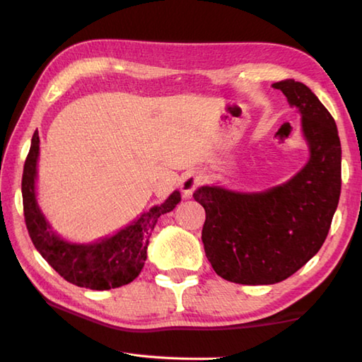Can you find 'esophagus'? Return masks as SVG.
<instances>
[{
    "label": "esophagus",
    "mask_w": 362,
    "mask_h": 362,
    "mask_svg": "<svg viewBox=\"0 0 362 362\" xmlns=\"http://www.w3.org/2000/svg\"><path fill=\"white\" fill-rule=\"evenodd\" d=\"M204 182V177L201 175V173L197 171H188L182 175V182H180V188H182V193L185 197H189L193 194V191L201 187Z\"/></svg>",
    "instance_id": "34e87169"
}]
</instances>
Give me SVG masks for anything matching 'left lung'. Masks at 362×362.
I'll list each match as a JSON object with an SVG mask.
<instances>
[{"instance_id": "8db88e82", "label": "left lung", "mask_w": 362, "mask_h": 362, "mask_svg": "<svg viewBox=\"0 0 362 362\" xmlns=\"http://www.w3.org/2000/svg\"><path fill=\"white\" fill-rule=\"evenodd\" d=\"M303 116L310 147L308 165L265 193L197 188L205 210V256L223 279L245 286L274 284L313 259L327 238L341 196V139L329 111L306 84L274 83Z\"/></svg>"}]
</instances>
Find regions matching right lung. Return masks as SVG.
I'll list each match as a JSON object with an SVG mask.
<instances>
[{"label": "right lung", "mask_w": 362, "mask_h": 362, "mask_svg": "<svg viewBox=\"0 0 362 362\" xmlns=\"http://www.w3.org/2000/svg\"><path fill=\"white\" fill-rule=\"evenodd\" d=\"M37 155L39 134L34 133L23 166L21 194L26 229L35 250L70 284L92 290H110L130 284L143 270L148 238L157 219L180 202L179 191H174L161 205L152 207L115 237L94 245L67 243L49 229V224L35 204L34 179Z\"/></svg>", "instance_id": "add662e5"}]
</instances>
